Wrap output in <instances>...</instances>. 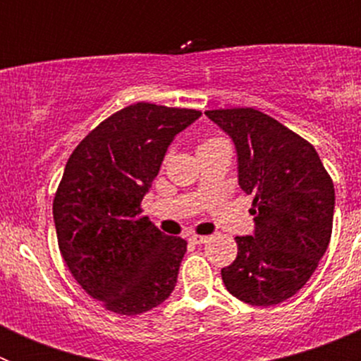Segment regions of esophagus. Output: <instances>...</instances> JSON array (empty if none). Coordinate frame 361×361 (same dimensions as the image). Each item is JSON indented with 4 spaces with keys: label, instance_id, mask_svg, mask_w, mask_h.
<instances>
[{
    "label": "esophagus",
    "instance_id": "1",
    "mask_svg": "<svg viewBox=\"0 0 361 361\" xmlns=\"http://www.w3.org/2000/svg\"><path fill=\"white\" fill-rule=\"evenodd\" d=\"M190 242L191 244L202 245V244H206V242H209V237H206V235H191Z\"/></svg>",
    "mask_w": 361,
    "mask_h": 361
}]
</instances>
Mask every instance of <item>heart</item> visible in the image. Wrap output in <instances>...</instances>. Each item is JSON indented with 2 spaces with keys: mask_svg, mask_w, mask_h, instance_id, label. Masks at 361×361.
I'll use <instances>...</instances> for the list:
<instances>
[{
  "mask_svg": "<svg viewBox=\"0 0 361 361\" xmlns=\"http://www.w3.org/2000/svg\"><path fill=\"white\" fill-rule=\"evenodd\" d=\"M219 141H224V139H220V137H209V139H206V141L200 142V146H204V145H213V142H219Z\"/></svg>",
  "mask_w": 361,
  "mask_h": 361,
  "instance_id": "obj_1",
  "label": "heart"
}]
</instances>
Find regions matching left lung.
I'll list each match as a JSON object with an SVG mask.
<instances>
[{"instance_id": "obj_1", "label": "left lung", "mask_w": 361, "mask_h": 361, "mask_svg": "<svg viewBox=\"0 0 361 361\" xmlns=\"http://www.w3.org/2000/svg\"><path fill=\"white\" fill-rule=\"evenodd\" d=\"M206 116L233 139L238 184L253 195L255 235L237 237L238 253L220 271L233 296L275 305L304 288L333 233L334 186L304 137L255 108H220Z\"/></svg>"}]
</instances>
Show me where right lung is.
<instances>
[{"label": "right lung", "instance_id": "obj_1", "mask_svg": "<svg viewBox=\"0 0 361 361\" xmlns=\"http://www.w3.org/2000/svg\"><path fill=\"white\" fill-rule=\"evenodd\" d=\"M202 111L135 103L75 146L54 197L57 244L75 282L108 311L135 317L177 283L186 240L142 215V197L178 132Z\"/></svg>", "mask_w": 361, "mask_h": 361}]
</instances>
